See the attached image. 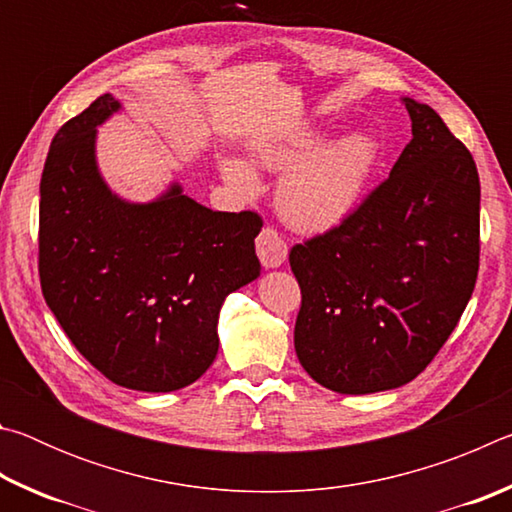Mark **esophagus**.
<instances>
[{
  "mask_svg": "<svg viewBox=\"0 0 512 512\" xmlns=\"http://www.w3.org/2000/svg\"><path fill=\"white\" fill-rule=\"evenodd\" d=\"M255 246H257L259 262H262L264 268L282 266L284 259H287V253H289L284 239L277 235L273 228H264L262 232H259Z\"/></svg>",
  "mask_w": 512,
  "mask_h": 512,
  "instance_id": "34e87169",
  "label": "esophagus"
}]
</instances>
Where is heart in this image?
Masks as SVG:
<instances>
[{
  "label": "heart",
  "mask_w": 512,
  "mask_h": 512,
  "mask_svg": "<svg viewBox=\"0 0 512 512\" xmlns=\"http://www.w3.org/2000/svg\"><path fill=\"white\" fill-rule=\"evenodd\" d=\"M325 142L316 124H300L287 133L262 137L250 149L255 167L280 173L275 189L277 212L291 228L329 232L357 212L377 167V142L366 133H348ZM223 180L237 194L253 198L262 189L246 160L223 158Z\"/></svg>",
  "instance_id": "heart-1"
}]
</instances>
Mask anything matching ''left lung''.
I'll return each instance as SVG.
<instances>
[{
  "label": "left lung",
  "instance_id": "left-lung-1",
  "mask_svg": "<svg viewBox=\"0 0 512 512\" xmlns=\"http://www.w3.org/2000/svg\"><path fill=\"white\" fill-rule=\"evenodd\" d=\"M384 183L348 221L291 248L302 291L293 345L343 395L409 384L454 332L479 273L481 185L470 151L427 103Z\"/></svg>",
  "mask_w": 512,
  "mask_h": 512
}]
</instances>
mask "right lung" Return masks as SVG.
<instances>
[{
    "instance_id": "add662e5",
    "label": "right lung",
    "mask_w": 512,
    "mask_h": 512,
    "mask_svg": "<svg viewBox=\"0 0 512 512\" xmlns=\"http://www.w3.org/2000/svg\"><path fill=\"white\" fill-rule=\"evenodd\" d=\"M103 94L49 146L40 180V284L69 341L101 375L144 393L185 388L219 352V314L259 277L255 212H214L173 183L146 203L101 176Z\"/></svg>"
}]
</instances>
